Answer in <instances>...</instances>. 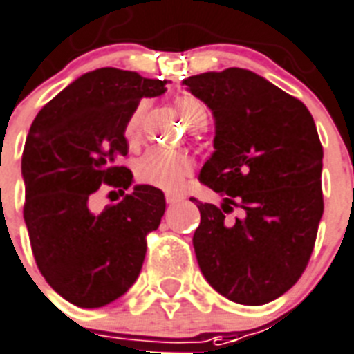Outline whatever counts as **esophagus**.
<instances>
[{
  "label": "esophagus",
  "instance_id": "34e87169",
  "mask_svg": "<svg viewBox=\"0 0 354 354\" xmlns=\"http://www.w3.org/2000/svg\"><path fill=\"white\" fill-rule=\"evenodd\" d=\"M164 199H166V203H168V205H175V203H179V201H183L185 197H183V195H179V194H171V192H166Z\"/></svg>",
  "mask_w": 354,
  "mask_h": 354
}]
</instances>
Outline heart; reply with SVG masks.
Returning <instances> with one entry per match:
<instances>
[{
	"label": "heart",
	"instance_id": "b5f03b06",
	"mask_svg": "<svg viewBox=\"0 0 354 354\" xmlns=\"http://www.w3.org/2000/svg\"><path fill=\"white\" fill-rule=\"evenodd\" d=\"M177 107L192 129L205 128L208 111L203 102L194 97H180L177 100ZM144 113H146V102H138L124 126V137L128 138V142H135L138 138ZM192 174H194V160L183 151L149 148L135 160V177L138 183L155 186L160 190H180Z\"/></svg>",
	"mask_w": 354,
	"mask_h": 354
}]
</instances>
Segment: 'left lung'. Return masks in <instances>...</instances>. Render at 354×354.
I'll return each mask as SVG.
<instances>
[{"mask_svg": "<svg viewBox=\"0 0 354 354\" xmlns=\"http://www.w3.org/2000/svg\"><path fill=\"white\" fill-rule=\"evenodd\" d=\"M216 118L214 155L201 183L225 197L197 203L194 234L206 281L230 301L279 298L307 268L324 214V148L304 102L247 69L186 78ZM242 208V217L225 216Z\"/></svg>", "mask_w": 354, "mask_h": 354, "instance_id": "left-lung-1", "label": "left lung"}]
</instances>
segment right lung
Returning a JSON list of instances; mask_svg holds the SVG:
<instances>
[{"label": "right lung", "instance_id": "right-lung-1", "mask_svg": "<svg viewBox=\"0 0 354 354\" xmlns=\"http://www.w3.org/2000/svg\"><path fill=\"white\" fill-rule=\"evenodd\" d=\"M166 80L102 67L56 95L36 115L25 140L24 217L45 281L76 307L120 298L142 268L149 232L159 228L162 192L140 185L100 214L89 210L102 185L131 186L120 159L124 126L142 97H159Z\"/></svg>", "mask_w": 354, "mask_h": 354}]
</instances>
